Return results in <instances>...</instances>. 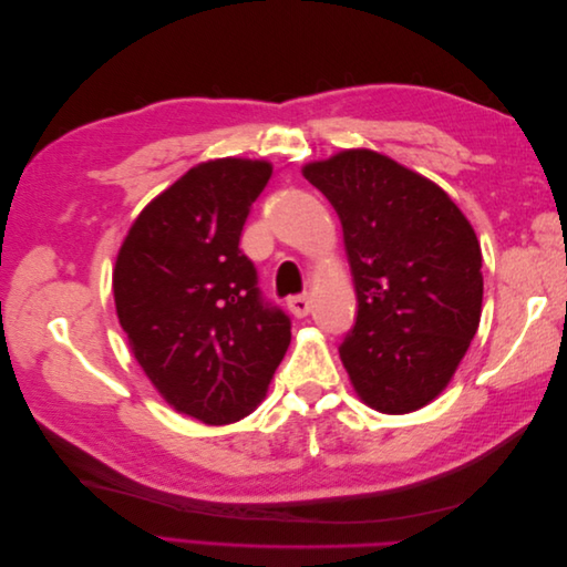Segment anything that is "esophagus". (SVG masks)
<instances>
[{"label": "esophagus", "mask_w": 567, "mask_h": 567, "mask_svg": "<svg viewBox=\"0 0 567 567\" xmlns=\"http://www.w3.org/2000/svg\"><path fill=\"white\" fill-rule=\"evenodd\" d=\"M288 310L293 312L298 319H302V317L310 315L312 302L307 296H293V298H288Z\"/></svg>", "instance_id": "1"}]
</instances>
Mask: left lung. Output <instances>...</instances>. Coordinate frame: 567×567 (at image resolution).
Here are the masks:
<instances>
[{"instance_id": "obj_1", "label": "left lung", "mask_w": 567, "mask_h": 567, "mask_svg": "<svg viewBox=\"0 0 567 567\" xmlns=\"http://www.w3.org/2000/svg\"><path fill=\"white\" fill-rule=\"evenodd\" d=\"M336 208L357 293L340 342L359 398L409 414L447 388L483 307V252L437 184L375 151H342L302 167Z\"/></svg>"}]
</instances>
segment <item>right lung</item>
I'll return each mask as SVG.
<instances>
[{"label": "right lung", "mask_w": 567, "mask_h": 567, "mask_svg": "<svg viewBox=\"0 0 567 567\" xmlns=\"http://www.w3.org/2000/svg\"><path fill=\"white\" fill-rule=\"evenodd\" d=\"M269 177L265 161L192 167L134 219L115 260L134 359L167 404L210 425L260 404L290 342V317L265 300L238 248Z\"/></svg>", "instance_id": "obj_1"}]
</instances>
